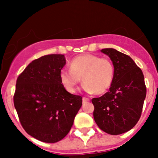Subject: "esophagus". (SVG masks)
<instances>
[{
	"instance_id": "34e87169",
	"label": "esophagus",
	"mask_w": 158,
	"mask_h": 158,
	"mask_svg": "<svg viewBox=\"0 0 158 158\" xmlns=\"http://www.w3.org/2000/svg\"><path fill=\"white\" fill-rule=\"evenodd\" d=\"M89 99L88 98H85V97H83V98H82V102L83 103L87 102H89Z\"/></svg>"
}]
</instances>
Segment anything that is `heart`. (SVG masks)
<instances>
[{"mask_svg":"<svg viewBox=\"0 0 158 158\" xmlns=\"http://www.w3.org/2000/svg\"><path fill=\"white\" fill-rule=\"evenodd\" d=\"M70 69L60 71L62 85L69 93H75L82 79L83 88L89 93L102 95L111 87L114 69L111 61L93 54L78 56L70 62Z\"/></svg>","mask_w":158,"mask_h":158,"instance_id":"heart-1","label":"heart"}]
</instances>
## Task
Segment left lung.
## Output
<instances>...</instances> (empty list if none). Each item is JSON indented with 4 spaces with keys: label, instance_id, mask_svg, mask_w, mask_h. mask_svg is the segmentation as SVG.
Returning a JSON list of instances; mask_svg holds the SVG:
<instances>
[{
    "label": "left lung",
    "instance_id": "1",
    "mask_svg": "<svg viewBox=\"0 0 158 158\" xmlns=\"http://www.w3.org/2000/svg\"><path fill=\"white\" fill-rule=\"evenodd\" d=\"M114 69L109 91L94 98L93 116L103 131L112 135L131 130L139 120L146 97V86L141 69L126 54L112 48L102 49Z\"/></svg>",
    "mask_w": 158,
    "mask_h": 158
}]
</instances>
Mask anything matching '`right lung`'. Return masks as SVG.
<instances>
[{
  "mask_svg": "<svg viewBox=\"0 0 158 158\" xmlns=\"http://www.w3.org/2000/svg\"><path fill=\"white\" fill-rule=\"evenodd\" d=\"M65 64L64 55L44 56L32 61L17 79L14 103L20 124L43 142L65 138L82 104V97L68 92L60 82Z\"/></svg>",
  "mask_w": 158,
  "mask_h": 158,
  "instance_id": "add662e5",
  "label": "right lung"
}]
</instances>
